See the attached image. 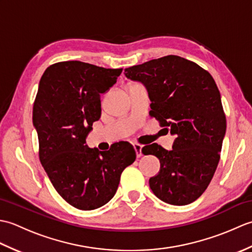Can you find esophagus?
Listing matches in <instances>:
<instances>
[{"label":"esophagus","mask_w":252,"mask_h":252,"mask_svg":"<svg viewBox=\"0 0 252 252\" xmlns=\"http://www.w3.org/2000/svg\"><path fill=\"white\" fill-rule=\"evenodd\" d=\"M133 147H134V151L136 153V157L140 158L142 156V146L140 144H133Z\"/></svg>","instance_id":"34e87169"}]
</instances>
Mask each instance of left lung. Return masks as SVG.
<instances>
[{"label":"left lung","instance_id":"left-lung-1","mask_svg":"<svg viewBox=\"0 0 252 252\" xmlns=\"http://www.w3.org/2000/svg\"><path fill=\"white\" fill-rule=\"evenodd\" d=\"M125 74L145 85L149 115L176 136L171 151L156 143L142 148L160 161L158 174L149 179L151 189L170 205H189L211 182L226 131L215 80L196 63L175 55L126 68Z\"/></svg>","mask_w":252,"mask_h":252}]
</instances>
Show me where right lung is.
<instances>
[{"mask_svg": "<svg viewBox=\"0 0 252 252\" xmlns=\"http://www.w3.org/2000/svg\"><path fill=\"white\" fill-rule=\"evenodd\" d=\"M121 72L71 61L50 66L40 80L32 112L40 161L58 194L80 210L108 202L122 171L135 161V151L127 142L107 152L85 145L93 122L100 118V94Z\"/></svg>", "mask_w": 252, "mask_h": 252, "instance_id": "obj_1", "label": "right lung"}]
</instances>
